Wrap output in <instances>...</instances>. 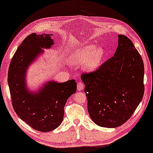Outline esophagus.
Segmentation results:
<instances>
[{"label": "esophagus", "mask_w": 153, "mask_h": 153, "mask_svg": "<svg viewBox=\"0 0 153 153\" xmlns=\"http://www.w3.org/2000/svg\"><path fill=\"white\" fill-rule=\"evenodd\" d=\"M77 88L78 91H82L83 90L84 88V84L82 82H77Z\"/></svg>", "instance_id": "34e87169"}]
</instances>
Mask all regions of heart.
Here are the masks:
<instances>
[{
  "label": "heart",
  "mask_w": 153,
  "mask_h": 153,
  "mask_svg": "<svg viewBox=\"0 0 153 153\" xmlns=\"http://www.w3.org/2000/svg\"><path fill=\"white\" fill-rule=\"evenodd\" d=\"M104 56V50L102 47L94 48L93 45H86L82 47L73 55L71 60L76 65L85 62V69L92 71L97 67Z\"/></svg>",
  "instance_id": "obj_1"
}]
</instances>
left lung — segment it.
<instances>
[{"label":"left lung","instance_id":"1","mask_svg":"<svg viewBox=\"0 0 153 153\" xmlns=\"http://www.w3.org/2000/svg\"><path fill=\"white\" fill-rule=\"evenodd\" d=\"M112 58L98 69L81 74L89 115L97 125L122 126L135 112L144 93V66L132 41L118 35Z\"/></svg>","mask_w":153,"mask_h":153}]
</instances>
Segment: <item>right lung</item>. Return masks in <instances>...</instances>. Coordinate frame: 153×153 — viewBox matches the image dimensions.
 Here are the masks:
<instances>
[{
  "label": "right lung",
  "instance_id": "right-lung-1",
  "mask_svg": "<svg viewBox=\"0 0 153 153\" xmlns=\"http://www.w3.org/2000/svg\"><path fill=\"white\" fill-rule=\"evenodd\" d=\"M49 34L31 33L25 39L11 59L8 71V85L12 106L22 120L36 131L49 132L60 126L65 114V104L76 93L77 83L71 79L63 83L49 82L37 93L27 91L25 77L28 66L41 48L53 45Z\"/></svg>",
  "mask_w": 153,
  "mask_h": 153
}]
</instances>
